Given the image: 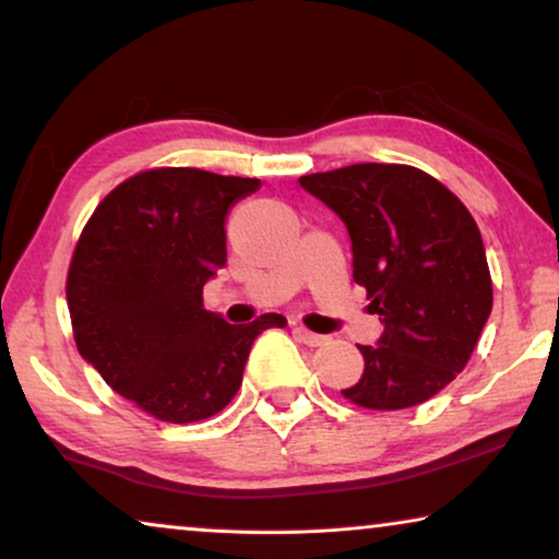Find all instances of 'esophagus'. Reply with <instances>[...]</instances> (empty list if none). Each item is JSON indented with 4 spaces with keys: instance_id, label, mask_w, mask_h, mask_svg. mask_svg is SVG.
<instances>
[{
    "instance_id": "34e87169",
    "label": "esophagus",
    "mask_w": 559,
    "mask_h": 559,
    "mask_svg": "<svg viewBox=\"0 0 559 559\" xmlns=\"http://www.w3.org/2000/svg\"><path fill=\"white\" fill-rule=\"evenodd\" d=\"M293 333L297 335V338H300L302 343H308V346H323V343H328V335H320V333H312V331H308V328H302V325H295L293 328Z\"/></svg>"
}]
</instances>
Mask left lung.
Returning a JSON list of instances; mask_svg holds the SVG:
<instances>
[{
    "label": "left lung",
    "instance_id": "1",
    "mask_svg": "<svg viewBox=\"0 0 559 559\" xmlns=\"http://www.w3.org/2000/svg\"><path fill=\"white\" fill-rule=\"evenodd\" d=\"M348 228L354 280L384 333L358 346L364 373L341 394L366 409H407L465 369L493 305L484 239L468 209L417 167L361 163L302 175Z\"/></svg>",
    "mask_w": 559,
    "mask_h": 559
}]
</instances>
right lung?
Segmentation results:
<instances>
[{
  "label": "right lung",
  "mask_w": 559,
  "mask_h": 559,
  "mask_svg": "<svg viewBox=\"0 0 559 559\" xmlns=\"http://www.w3.org/2000/svg\"><path fill=\"white\" fill-rule=\"evenodd\" d=\"M257 178L195 167L134 175L98 203L68 270L79 354L114 392L163 423H198L239 392L251 343L285 328L277 312L249 325L203 308L226 264V216Z\"/></svg>",
  "instance_id": "1"
}]
</instances>
